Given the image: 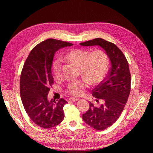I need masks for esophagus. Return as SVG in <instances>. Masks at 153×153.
I'll use <instances>...</instances> for the list:
<instances>
[{
	"label": "esophagus",
	"mask_w": 153,
	"mask_h": 153,
	"mask_svg": "<svg viewBox=\"0 0 153 153\" xmlns=\"http://www.w3.org/2000/svg\"><path fill=\"white\" fill-rule=\"evenodd\" d=\"M77 100H79V99H77V98H70L69 99V101H71V102L77 101Z\"/></svg>",
	"instance_id": "1"
}]
</instances>
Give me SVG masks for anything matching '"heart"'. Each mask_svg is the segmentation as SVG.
Instances as JSON below:
<instances>
[{
    "mask_svg": "<svg viewBox=\"0 0 153 153\" xmlns=\"http://www.w3.org/2000/svg\"><path fill=\"white\" fill-rule=\"evenodd\" d=\"M65 59L79 67L81 75L85 79L74 81L68 85V93L74 96L82 95L87 86V82L93 85L101 82L108 68V56L101 50L90 53L87 50L76 48L68 52ZM60 60L54 61L52 67V74L54 80L60 79Z\"/></svg>",
    "mask_w": 153,
    "mask_h": 153,
    "instance_id": "b5f03b06",
    "label": "heart"
}]
</instances>
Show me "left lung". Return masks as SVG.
Wrapping results in <instances>:
<instances>
[{"instance_id":"obj_1","label":"left lung","mask_w":153,"mask_h":153,"mask_svg":"<svg viewBox=\"0 0 153 153\" xmlns=\"http://www.w3.org/2000/svg\"><path fill=\"white\" fill-rule=\"evenodd\" d=\"M79 45L100 47L110 60L111 67L105 79L92 91L93 96L101 99L103 103L100 107H95L90 102L89 109L83 114V120L87 124L97 130H103L118 119L128 99L131 87L128 62L116 45L103 39L96 38Z\"/></svg>"}]
</instances>
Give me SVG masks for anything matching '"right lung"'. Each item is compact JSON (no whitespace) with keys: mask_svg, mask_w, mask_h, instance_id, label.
<instances>
[{"mask_svg":"<svg viewBox=\"0 0 153 153\" xmlns=\"http://www.w3.org/2000/svg\"><path fill=\"white\" fill-rule=\"evenodd\" d=\"M73 44L48 39L35 46L25 62L20 76L19 89L24 108L35 124L45 129L59 124L64 118L63 99L48 100L50 87L54 83L51 67L54 54L60 48Z\"/></svg>","mask_w":153,"mask_h":153,"instance_id":"right-lung-1","label":"right lung"}]
</instances>
